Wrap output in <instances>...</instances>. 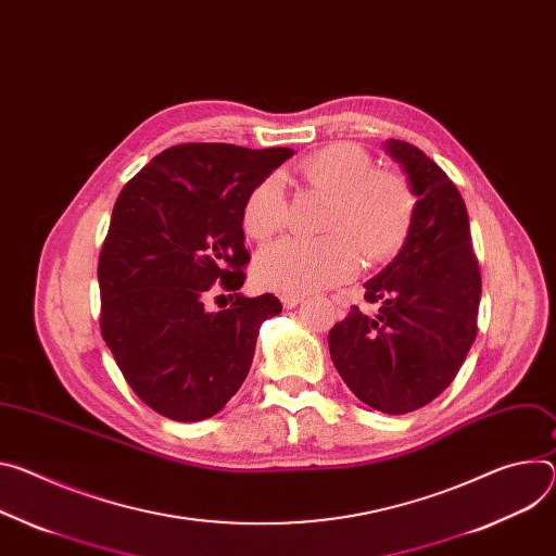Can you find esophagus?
<instances>
[{"instance_id":"1","label":"esophagus","mask_w":556,"mask_h":556,"mask_svg":"<svg viewBox=\"0 0 556 556\" xmlns=\"http://www.w3.org/2000/svg\"><path fill=\"white\" fill-rule=\"evenodd\" d=\"M301 301H304V296H301V294H283L281 296L283 308H294V306L301 304Z\"/></svg>"}]
</instances>
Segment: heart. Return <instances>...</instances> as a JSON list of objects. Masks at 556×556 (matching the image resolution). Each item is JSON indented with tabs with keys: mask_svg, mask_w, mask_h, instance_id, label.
<instances>
[{
	"mask_svg": "<svg viewBox=\"0 0 556 556\" xmlns=\"http://www.w3.org/2000/svg\"><path fill=\"white\" fill-rule=\"evenodd\" d=\"M311 184L328 190L332 204L321 239L286 237L266 245L255 260V279L268 290L304 294L343 283L362 268V252L372 264L394 257L406 245L415 222V194L408 179L377 168L359 143L334 141L299 166ZM243 230L268 239L288 222V192L281 173L262 177L241 208Z\"/></svg>",
	"mask_w": 556,
	"mask_h": 556,
	"instance_id": "heart-1",
	"label": "heart"
}]
</instances>
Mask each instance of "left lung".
Listing matches in <instances>:
<instances>
[{
    "instance_id": "obj_1",
    "label": "left lung",
    "mask_w": 556,
    "mask_h": 556,
    "mask_svg": "<svg viewBox=\"0 0 556 556\" xmlns=\"http://www.w3.org/2000/svg\"><path fill=\"white\" fill-rule=\"evenodd\" d=\"M388 153L417 194L410 237L366 283L377 315L352 306L328 332L330 357L370 408L413 413L457 377L477 337L481 270L468 211L452 179L417 146L390 139Z\"/></svg>"
}]
</instances>
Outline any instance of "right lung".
I'll return each mask as SVG.
<instances>
[{
	"instance_id": "obj_1",
	"label": "right lung",
	"mask_w": 556,
	"mask_h": 556,
	"mask_svg": "<svg viewBox=\"0 0 556 556\" xmlns=\"http://www.w3.org/2000/svg\"><path fill=\"white\" fill-rule=\"evenodd\" d=\"M290 148L179 143L119 192L99 252L102 337L148 408L173 421L217 415L243 383L257 334L281 313L270 292L243 296L250 262L241 208ZM211 291L233 304L208 314Z\"/></svg>"
}]
</instances>
